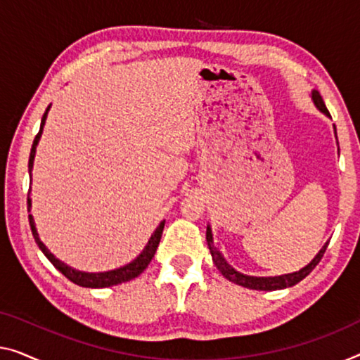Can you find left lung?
Here are the masks:
<instances>
[{"mask_svg": "<svg viewBox=\"0 0 360 360\" xmlns=\"http://www.w3.org/2000/svg\"><path fill=\"white\" fill-rule=\"evenodd\" d=\"M312 100H314L315 106H317V108L321 112H323V115L330 116V111L326 110V106L323 103V98H321V95L317 92V90H314V92H312ZM335 134H336V127H335ZM207 244H208V249H210V252H212L213 264L217 265V268L219 271H221V275L224 278H228L229 281L239 284V286H244V288H249V289H257V291H275V289H284V288L294 286V284H297L299 281H302L304 278L307 276L309 273L319 265V262L321 260V257H323L326 248H328V243H326L323 248L320 249L319 254L314 257V260L310 262L309 265H305L302 270L294 271V273H288V275H281V276L264 278V276L243 275V273L236 271L234 268L229 265L226 260H224V257L219 254V250H217V248L213 245V234H212L210 226H207Z\"/></svg>", "mask_w": 360, "mask_h": 360, "instance_id": "obj_1", "label": "left lung"}]
</instances>
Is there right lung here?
<instances>
[{"mask_svg":"<svg viewBox=\"0 0 360 360\" xmlns=\"http://www.w3.org/2000/svg\"><path fill=\"white\" fill-rule=\"evenodd\" d=\"M48 110H50V106H48L46 111H45V115H43V117H41L40 131L35 136L34 143H32V148H30V157H29L30 182H32V168H34L35 150H37V146H39V141H40V137H41L43 126H45ZM29 195H30V189H29ZM27 207H29V212H30V208H32L30 197H27ZM29 223H30V229H32V234H34L35 243H37V245H39L43 254H45L46 259L50 260L51 264L55 265L56 270H60L63 275L68 278L69 281L76 283V284H79V286H82V288H108V286H115V284L126 283V281L134 280V278H137L148 266L150 262H152L155 252H157V248H158V244H160V239H162V233H163V228H165V221L160 223V226L155 229V233L152 234V238L148 239L146 249H143L141 252V255H139L137 259H134L131 264H127V265L121 266V268H116V270H111V271L87 273V271H79V270H76V268L69 266V265L64 264V262L58 260L56 257L53 255L51 252L46 249V245L40 240L39 233H37V228H35L34 217H32V214H29Z\"/></svg>","mask_w":360,"mask_h":360,"instance_id":"right-lung-1","label":"right lung"}]
</instances>
